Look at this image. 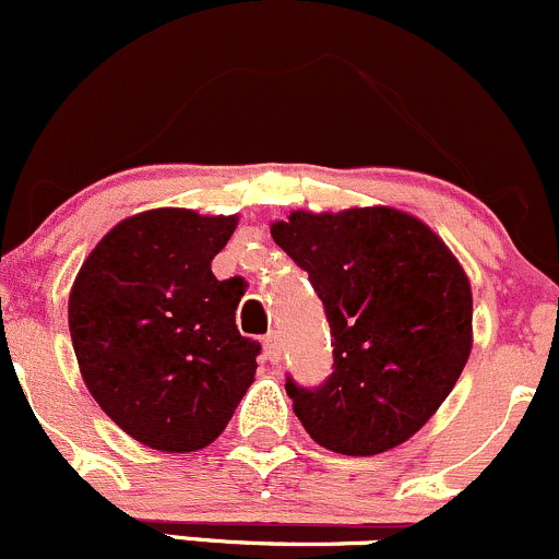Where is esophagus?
Segmentation results:
<instances>
[{"label":"esophagus","mask_w":559,"mask_h":559,"mask_svg":"<svg viewBox=\"0 0 559 559\" xmlns=\"http://www.w3.org/2000/svg\"><path fill=\"white\" fill-rule=\"evenodd\" d=\"M263 354H266V359L269 362H280L282 359V346H280V338H277V333H269V335H263Z\"/></svg>","instance_id":"34e87169"}]
</instances>
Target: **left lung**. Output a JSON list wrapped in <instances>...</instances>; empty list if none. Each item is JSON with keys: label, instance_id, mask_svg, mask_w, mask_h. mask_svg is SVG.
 Here are the masks:
<instances>
[{"label": "left lung", "instance_id": "obj_1", "mask_svg": "<svg viewBox=\"0 0 559 559\" xmlns=\"http://www.w3.org/2000/svg\"><path fill=\"white\" fill-rule=\"evenodd\" d=\"M309 274L333 335L320 386L287 376L298 421L322 448L376 455L416 435L472 352V287L440 237L392 207L304 213L272 224Z\"/></svg>", "mask_w": 559, "mask_h": 559}]
</instances>
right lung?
<instances>
[{
	"instance_id": "add662e5",
	"label": "right lung",
	"mask_w": 559,
	"mask_h": 559,
	"mask_svg": "<svg viewBox=\"0 0 559 559\" xmlns=\"http://www.w3.org/2000/svg\"><path fill=\"white\" fill-rule=\"evenodd\" d=\"M237 215L162 207L106 234L76 274L69 328L90 394L154 450L191 453L226 429L261 344L239 335L245 285L215 280Z\"/></svg>"
}]
</instances>
